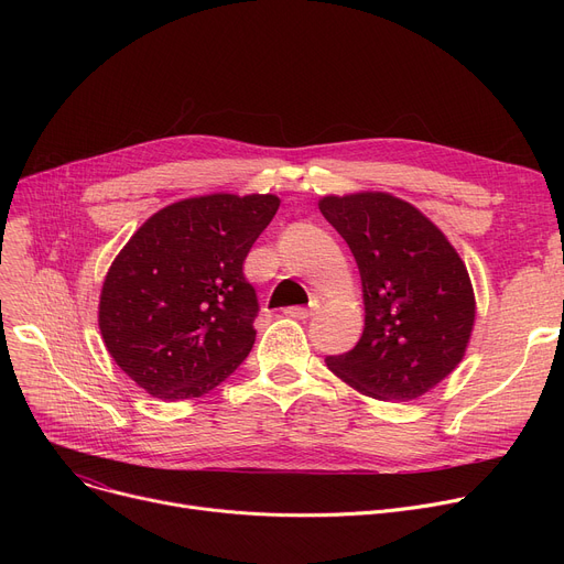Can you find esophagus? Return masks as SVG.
<instances>
[{"label":"esophagus","mask_w":564,"mask_h":564,"mask_svg":"<svg viewBox=\"0 0 564 564\" xmlns=\"http://www.w3.org/2000/svg\"><path fill=\"white\" fill-rule=\"evenodd\" d=\"M285 315L294 317V319H308L313 315V311H308L304 306H290V308H285Z\"/></svg>","instance_id":"esophagus-1"}]
</instances>
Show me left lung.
<instances>
[{
  "mask_svg": "<svg viewBox=\"0 0 564 564\" xmlns=\"http://www.w3.org/2000/svg\"><path fill=\"white\" fill-rule=\"evenodd\" d=\"M319 213L359 264L366 327L357 347L327 357L354 391L409 402L464 359L476 294L457 249L419 207L387 194L322 196Z\"/></svg>",
  "mask_w": 564,
  "mask_h": 564,
  "instance_id": "1",
  "label": "left lung"
}]
</instances>
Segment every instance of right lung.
Wrapping results in <instances>:
<instances>
[{
	"instance_id": "add662e5",
	"label": "right lung",
	"mask_w": 564,
	"mask_h": 564,
	"mask_svg": "<svg viewBox=\"0 0 564 564\" xmlns=\"http://www.w3.org/2000/svg\"><path fill=\"white\" fill-rule=\"evenodd\" d=\"M279 205L274 194L183 198L148 217L113 258L100 334L148 395L200 398L249 357L258 300L242 264Z\"/></svg>"
}]
</instances>
